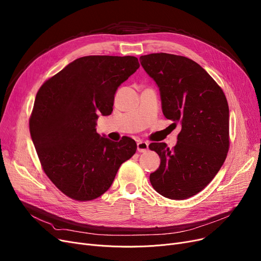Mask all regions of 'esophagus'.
I'll return each mask as SVG.
<instances>
[{"instance_id": "1", "label": "esophagus", "mask_w": 261, "mask_h": 261, "mask_svg": "<svg viewBox=\"0 0 261 261\" xmlns=\"http://www.w3.org/2000/svg\"><path fill=\"white\" fill-rule=\"evenodd\" d=\"M136 146H138V151L139 152H146L148 150L149 144L146 143V142H139Z\"/></svg>"}]
</instances>
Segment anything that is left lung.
<instances>
[{
  "label": "left lung",
  "mask_w": 261,
  "mask_h": 261,
  "mask_svg": "<svg viewBox=\"0 0 261 261\" xmlns=\"http://www.w3.org/2000/svg\"><path fill=\"white\" fill-rule=\"evenodd\" d=\"M160 88L163 113L180 123L177 143H151L161 164L150 174L156 193L185 200L206 187L222 167L229 148L228 103L222 89L197 62L177 55L156 53L140 58Z\"/></svg>",
  "instance_id": "obj_1"
}]
</instances>
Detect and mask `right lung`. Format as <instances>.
I'll use <instances>...</instances> for the list:
<instances>
[{"mask_svg":"<svg viewBox=\"0 0 261 261\" xmlns=\"http://www.w3.org/2000/svg\"><path fill=\"white\" fill-rule=\"evenodd\" d=\"M140 67L133 56H86L74 60L39 89L30 131L45 174L61 193L91 201L112 185L118 168L136 151L96 132L98 114L113 111L117 88Z\"/></svg>","mask_w":261,"mask_h":261,"instance_id":"1","label":"right lung"}]
</instances>
